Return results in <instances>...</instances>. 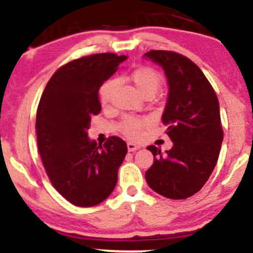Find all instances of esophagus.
Returning <instances> with one entry per match:
<instances>
[{"label": "esophagus", "instance_id": "esophagus-1", "mask_svg": "<svg viewBox=\"0 0 253 253\" xmlns=\"http://www.w3.org/2000/svg\"><path fill=\"white\" fill-rule=\"evenodd\" d=\"M139 148H140L139 145L134 144V143H132V142L127 143V149H128V151H135V150H138Z\"/></svg>", "mask_w": 253, "mask_h": 253}]
</instances>
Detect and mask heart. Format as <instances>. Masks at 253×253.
I'll return each mask as SVG.
<instances>
[{"label":"heart","instance_id":"obj_1","mask_svg":"<svg viewBox=\"0 0 253 253\" xmlns=\"http://www.w3.org/2000/svg\"><path fill=\"white\" fill-rule=\"evenodd\" d=\"M129 79L143 97L149 94H156L162 84L161 76L154 69L148 68V66H140V68L134 69L129 75ZM115 86L116 82L114 80H108L100 86L99 91H98V97H99V102L103 106H108L111 103ZM148 126L149 121L147 119L126 116L120 122V131L129 139H138L142 135L143 129L147 128Z\"/></svg>","mask_w":253,"mask_h":253}]
</instances>
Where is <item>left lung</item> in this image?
<instances>
[{"mask_svg":"<svg viewBox=\"0 0 253 253\" xmlns=\"http://www.w3.org/2000/svg\"><path fill=\"white\" fill-rule=\"evenodd\" d=\"M144 57L162 66L169 97L162 114L173 147L161 153L154 145V164L145 172L149 187L174 200L198 193L211 175L223 142L219 103L203 71L187 57L171 50H150Z\"/></svg>","mask_w":253,"mask_h":253,"instance_id":"left-lung-1","label":"left lung"}]
</instances>
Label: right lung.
Listing matches in <instances>:
<instances>
[{"label": "right lung", "instance_id": "1", "mask_svg": "<svg viewBox=\"0 0 253 253\" xmlns=\"http://www.w3.org/2000/svg\"><path fill=\"white\" fill-rule=\"evenodd\" d=\"M126 55L98 53L58 69L47 84L36 114L37 147L50 183L69 203L91 207L118 183L127 154L121 138L104 145L88 138L91 119L102 110L98 91Z\"/></svg>", "mask_w": 253, "mask_h": 253}]
</instances>
